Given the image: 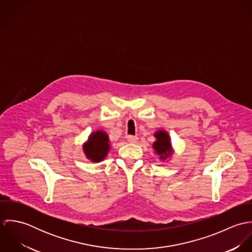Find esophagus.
<instances>
[{"mask_svg": "<svg viewBox=\"0 0 252 252\" xmlns=\"http://www.w3.org/2000/svg\"><path fill=\"white\" fill-rule=\"evenodd\" d=\"M127 140H128V142L131 143V144H136V143L138 142L139 138H138L137 136H128V137H127Z\"/></svg>", "mask_w": 252, "mask_h": 252, "instance_id": "esophagus-1", "label": "esophagus"}]
</instances>
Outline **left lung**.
<instances>
[{
    "mask_svg": "<svg viewBox=\"0 0 252 252\" xmlns=\"http://www.w3.org/2000/svg\"><path fill=\"white\" fill-rule=\"evenodd\" d=\"M154 137L156 139L152 144L154 153L159 156V160L163 162L169 161L174 154V148L169 133L163 129H160L154 133Z\"/></svg>",
    "mask_w": 252,
    "mask_h": 252,
    "instance_id": "1",
    "label": "left lung"
}]
</instances>
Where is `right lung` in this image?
<instances>
[{
    "label": "right lung",
    "instance_id": "add662e5",
    "mask_svg": "<svg viewBox=\"0 0 252 252\" xmlns=\"http://www.w3.org/2000/svg\"><path fill=\"white\" fill-rule=\"evenodd\" d=\"M83 153L88 160L99 163L106 159L110 150V141L108 134L103 130L92 132L82 145Z\"/></svg>",
    "mask_w": 252,
    "mask_h": 252
}]
</instances>
